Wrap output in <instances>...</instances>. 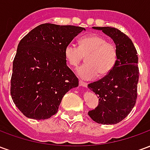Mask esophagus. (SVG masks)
Instances as JSON below:
<instances>
[{
    "label": "esophagus",
    "instance_id": "obj_1",
    "mask_svg": "<svg viewBox=\"0 0 150 150\" xmlns=\"http://www.w3.org/2000/svg\"><path fill=\"white\" fill-rule=\"evenodd\" d=\"M79 86H81V87H84V88H87V86H88V83H84V82L83 81H79Z\"/></svg>",
    "mask_w": 150,
    "mask_h": 150
}]
</instances>
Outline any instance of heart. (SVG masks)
<instances>
[{
	"label": "heart",
	"instance_id": "1",
	"mask_svg": "<svg viewBox=\"0 0 150 150\" xmlns=\"http://www.w3.org/2000/svg\"><path fill=\"white\" fill-rule=\"evenodd\" d=\"M86 56V63L79 67L76 73L79 78L91 80L98 74L104 77L112 71L117 62L118 51L114 43L97 34L82 38L79 46L70 43L64 48V57L71 67H77Z\"/></svg>",
	"mask_w": 150,
	"mask_h": 150
}]
</instances>
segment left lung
Wrapping results in <instances>:
<instances>
[{
    "instance_id": "obj_1",
    "label": "left lung",
    "mask_w": 150,
    "mask_h": 150,
    "mask_svg": "<svg viewBox=\"0 0 150 150\" xmlns=\"http://www.w3.org/2000/svg\"><path fill=\"white\" fill-rule=\"evenodd\" d=\"M102 30L113 40L118 51V59L112 71L88 88L99 97V104L88 115L101 125H115L129 115L137 96L139 79L138 57L135 46L126 34L109 26L92 27Z\"/></svg>"
}]
</instances>
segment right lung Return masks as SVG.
Here are the masks:
<instances>
[{"mask_svg": "<svg viewBox=\"0 0 150 150\" xmlns=\"http://www.w3.org/2000/svg\"><path fill=\"white\" fill-rule=\"evenodd\" d=\"M83 30L79 26L45 23L20 41L13 62L10 93L26 117H51L64 95L79 86L78 78L67 66L64 48Z\"/></svg>", "mask_w": 150, "mask_h": 150, "instance_id": "add662e5", "label": "right lung"}]
</instances>
